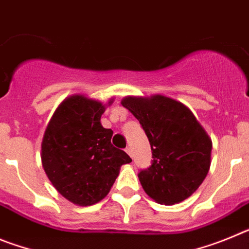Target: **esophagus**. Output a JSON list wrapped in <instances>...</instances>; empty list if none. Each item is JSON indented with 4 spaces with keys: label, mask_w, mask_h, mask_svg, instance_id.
Masks as SVG:
<instances>
[{
    "label": "esophagus",
    "mask_w": 249,
    "mask_h": 249,
    "mask_svg": "<svg viewBox=\"0 0 249 249\" xmlns=\"http://www.w3.org/2000/svg\"><path fill=\"white\" fill-rule=\"evenodd\" d=\"M126 152H127V153H128V155L131 156V157H132V155H133V153H132V148H131V147H127V148H126Z\"/></svg>",
    "instance_id": "1"
}]
</instances>
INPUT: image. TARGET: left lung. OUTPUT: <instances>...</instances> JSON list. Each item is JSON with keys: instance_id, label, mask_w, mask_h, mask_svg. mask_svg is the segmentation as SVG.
Here are the masks:
<instances>
[{"instance_id": "left-lung-1", "label": "left lung", "mask_w": 249, "mask_h": 249, "mask_svg": "<svg viewBox=\"0 0 249 249\" xmlns=\"http://www.w3.org/2000/svg\"><path fill=\"white\" fill-rule=\"evenodd\" d=\"M143 127L152 164L138 173L144 192L157 203L184 201L204 181L211 166L212 140L195 114L163 94L127 96L121 101Z\"/></svg>"}]
</instances>
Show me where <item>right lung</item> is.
<instances>
[{
  "mask_svg": "<svg viewBox=\"0 0 249 249\" xmlns=\"http://www.w3.org/2000/svg\"><path fill=\"white\" fill-rule=\"evenodd\" d=\"M106 106L83 94L70 96L59 103L43 135L46 175L57 192L77 206L102 201L121 166L132 162L126 152L112 146L113 131L101 124Z\"/></svg>",
  "mask_w": 249,
  "mask_h": 249,
  "instance_id": "add662e5",
  "label": "right lung"
}]
</instances>
